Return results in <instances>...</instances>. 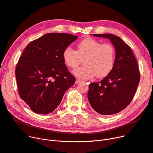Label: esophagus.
Returning <instances> with one entry per match:
<instances>
[{
	"label": "esophagus",
	"instance_id": "1",
	"mask_svg": "<svg viewBox=\"0 0 153 153\" xmlns=\"http://www.w3.org/2000/svg\"><path fill=\"white\" fill-rule=\"evenodd\" d=\"M81 81H82L81 80L79 79H77L76 80V84H78V83H79V82H81Z\"/></svg>",
	"mask_w": 153,
	"mask_h": 153
}]
</instances>
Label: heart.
Wrapping results in <instances>:
<instances>
[{
	"instance_id": "heart-1",
	"label": "heart",
	"mask_w": 153,
	"mask_h": 153,
	"mask_svg": "<svg viewBox=\"0 0 153 153\" xmlns=\"http://www.w3.org/2000/svg\"><path fill=\"white\" fill-rule=\"evenodd\" d=\"M65 64L75 69L81 62L84 65L74 71V74L84 79L94 76L103 77L108 75L114 68L115 50L110 43L101 42L92 38L82 39L77 45V50L66 47L62 53Z\"/></svg>"
}]
</instances>
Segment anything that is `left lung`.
Instances as JSON below:
<instances>
[{
    "label": "left lung",
    "mask_w": 153,
    "mask_h": 153,
    "mask_svg": "<svg viewBox=\"0 0 153 153\" xmlns=\"http://www.w3.org/2000/svg\"><path fill=\"white\" fill-rule=\"evenodd\" d=\"M110 39L116 52L112 71L100 82L89 84L88 98L98 114L110 115L121 111L131 102L140 81L135 56L127 44L112 34H92Z\"/></svg>",
    "instance_id": "8db88e82"
}]
</instances>
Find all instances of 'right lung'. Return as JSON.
Returning <instances> with one entry per match:
<instances>
[{
  "mask_svg": "<svg viewBox=\"0 0 153 153\" xmlns=\"http://www.w3.org/2000/svg\"><path fill=\"white\" fill-rule=\"evenodd\" d=\"M50 33L33 40L24 50L15 74L20 98L31 110L46 115L54 111L76 81L62 57L64 50L77 38Z\"/></svg>",
  "mask_w": 153,
  "mask_h": 153,
  "instance_id": "obj_1",
  "label": "right lung"
}]
</instances>
